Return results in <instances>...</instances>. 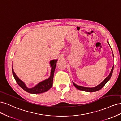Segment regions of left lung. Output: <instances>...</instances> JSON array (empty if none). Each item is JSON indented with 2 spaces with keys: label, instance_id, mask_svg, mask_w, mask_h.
<instances>
[{
  "label": "left lung",
  "instance_id": "obj_1",
  "mask_svg": "<svg viewBox=\"0 0 121 121\" xmlns=\"http://www.w3.org/2000/svg\"><path fill=\"white\" fill-rule=\"evenodd\" d=\"M108 44L109 45V44L108 43ZM110 46V45H109ZM112 49V48H111ZM113 67L111 69V71L110 72V74H109V75L105 79H104V80L102 81L100 84H99L97 86H96V87H94L93 88H88V87H82V86H80L77 85V84H75L74 82H73V84H74V86L77 88L78 89L80 90H82V91H86V92H95V91L99 90L100 89H101L102 87H103L105 85V84L107 83L109 79H111V76L112 75V72H113Z\"/></svg>",
  "mask_w": 121,
  "mask_h": 121
}]
</instances>
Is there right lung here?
Wrapping results in <instances>:
<instances>
[{
    "mask_svg": "<svg viewBox=\"0 0 121 121\" xmlns=\"http://www.w3.org/2000/svg\"><path fill=\"white\" fill-rule=\"evenodd\" d=\"M57 60H50V61L52 69H51V73L49 77L47 79H46L44 80V81L39 83L34 87L31 88L27 87L24 82H23L22 80H21L18 78V77L16 75L15 73L14 72L12 67L13 74L18 85L23 89L26 91V92L32 94H39L48 91L50 88H52V86L54 70L56 67Z\"/></svg>",
    "mask_w": 121,
    "mask_h": 121,
    "instance_id": "right-lung-1",
    "label": "right lung"
}]
</instances>
